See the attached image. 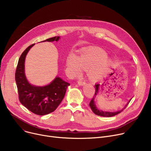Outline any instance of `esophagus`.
Masks as SVG:
<instances>
[{"mask_svg":"<svg viewBox=\"0 0 151 151\" xmlns=\"http://www.w3.org/2000/svg\"><path fill=\"white\" fill-rule=\"evenodd\" d=\"M78 84L80 86H84V84H86V82L85 81H78Z\"/></svg>","mask_w":151,"mask_h":151,"instance_id":"34e87169","label":"esophagus"}]
</instances>
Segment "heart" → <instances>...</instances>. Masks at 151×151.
<instances>
[{
  "label": "heart",
  "instance_id": "heart-1",
  "mask_svg": "<svg viewBox=\"0 0 151 151\" xmlns=\"http://www.w3.org/2000/svg\"><path fill=\"white\" fill-rule=\"evenodd\" d=\"M107 54L101 50H92L83 52L79 58L70 55L67 60V64L74 75L82 72L84 69H89V76L93 81L104 78L108 73L110 61Z\"/></svg>",
  "mask_w": 151,
  "mask_h": 151
}]
</instances>
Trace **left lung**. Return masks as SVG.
<instances>
[{
  "label": "left lung",
  "instance_id": "left-lung-1",
  "mask_svg": "<svg viewBox=\"0 0 151 151\" xmlns=\"http://www.w3.org/2000/svg\"><path fill=\"white\" fill-rule=\"evenodd\" d=\"M104 85V84H103ZM99 87H100V84L99 83H97L96 85H95V88H96V92H95V95L92 98V99L91 100V101H90V104H89V106L92 109V111L93 112L94 114H96V115H98V116H103V117H112V116H114L115 115H117L119 113H120L121 112H122V111L127 107V106L129 105V104L130 103V100L132 99H130L129 102L124 107V108L121 110V111H117L116 112H108V111H101V110H99L96 105V103H95V98H96V96L97 95L98 92H99Z\"/></svg>",
  "mask_w": 151,
  "mask_h": 151
}]
</instances>
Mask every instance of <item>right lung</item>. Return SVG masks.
<instances>
[{
	"instance_id": "add662e5",
	"label": "right lung",
	"mask_w": 151,
	"mask_h": 151,
	"mask_svg": "<svg viewBox=\"0 0 151 151\" xmlns=\"http://www.w3.org/2000/svg\"><path fill=\"white\" fill-rule=\"evenodd\" d=\"M59 38V36L54 37L43 42H58ZM34 45L27 47L21 55L16 70L15 81L21 104L33 113L43 116L53 112L58 108L70 84L58 76L45 86H36L29 83L25 75L24 62L27 52Z\"/></svg>"
}]
</instances>
